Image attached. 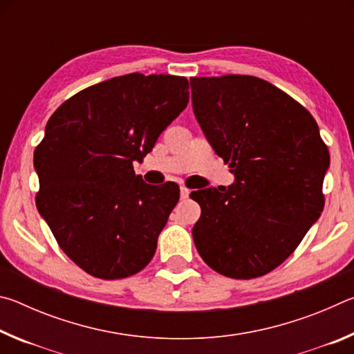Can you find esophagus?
<instances>
[{"instance_id":"1","label":"esophagus","mask_w":354,"mask_h":354,"mask_svg":"<svg viewBox=\"0 0 354 354\" xmlns=\"http://www.w3.org/2000/svg\"><path fill=\"white\" fill-rule=\"evenodd\" d=\"M179 192H181V198H183V200L189 198V194H190V190H189L187 187H184V185H181V189H179Z\"/></svg>"}]
</instances>
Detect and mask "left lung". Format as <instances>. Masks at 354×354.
<instances>
[{"label":"left lung","instance_id":"obj_1","mask_svg":"<svg viewBox=\"0 0 354 354\" xmlns=\"http://www.w3.org/2000/svg\"><path fill=\"white\" fill-rule=\"evenodd\" d=\"M190 88L203 133L236 176L190 194L201 206L195 247L227 278L263 277L320 217L328 147L309 111L261 77H192Z\"/></svg>","mask_w":354,"mask_h":354}]
</instances>
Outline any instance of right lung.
Returning a JSON list of instances; mask_svg holds the SVG:
<instances>
[{
	"label": "right lung",
	"instance_id": "right-lung-1",
	"mask_svg": "<svg viewBox=\"0 0 354 354\" xmlns=\"http://www.w3.org/2000/svg\"><path fill=\"white\" fill-rule=\"evenodd\" d=\"M187 88L183 76H117L48 120L34 151L35 205L64 253L95 278L133 277L153 259L179 187L147 184L133 164L185 109Z\"/></svg>",
	"mask_w": 354,
	"mask_h": 354
}]
</instances>
